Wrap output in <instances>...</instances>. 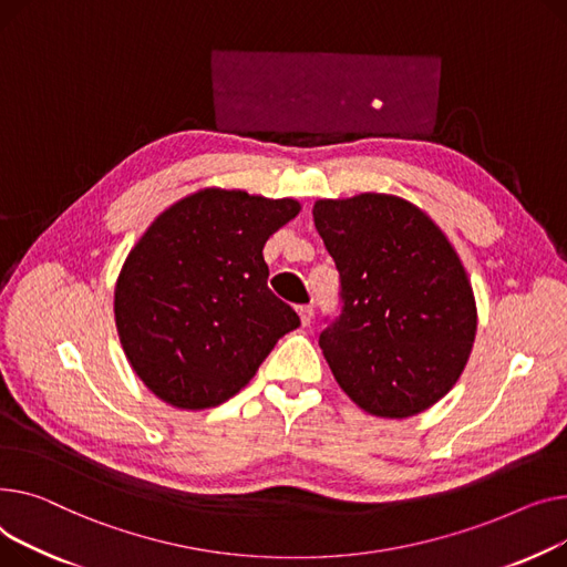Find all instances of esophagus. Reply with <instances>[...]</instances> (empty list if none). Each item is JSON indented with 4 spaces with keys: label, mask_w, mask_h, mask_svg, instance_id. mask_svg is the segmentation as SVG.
Here are the masks:
<instances>
[{
    "label": "esophagus",
    "mask_w": 567,
    "mask_h": 567,
    "mask_svg": "<svg viewBox=\"0 0 567 567\" xmlns=\"http://www.w3.org/2000/svg\"><path fill=\"white\" fill-rule=\"evenodd\" d=\"M297 313H299V320H302V324H305V327H309V324H311V320H313V307L305 305V307H299V309H297Z\"/></svg>",
    "instance_id": "esophagus-1"
}]
</instances>
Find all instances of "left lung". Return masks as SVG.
I'll list each match as a JSON object with an SVG mask.
<instances>
[{"mask_svg": "<svg viewBox=\"0 0 567 567\" xmlns=\"http://www.w3.org/2000/svg\"><path fill=\"white\" fill-rule=\"evenodd\" d=\"M320 238L341 277V313L320 348L369 414L408 419L444 398L476 337L474 290L449 238L405 198H320Z\"/></svg>", "mask_w": 567, "mask_h": 567, "instance_id": "left-lung-1", "label": "left lung"}]
</instances>
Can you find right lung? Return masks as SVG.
Listing matches in <instances>:
<instances>
[{"label": "right lung", "mask_w": 567, "mask_h": 567, "mask_svg": "<svg viewBox=\"0 0 567 567\" xmlns=\"http://www.w3.org/2000/svg\"><path fill=\"white\" fill-rule=\"evenodd\" d=\"M292 198L208 187L166 208L127 254L114 290L125 357L178 410L217 408L256 375L299 316L268 288L262 247Z\"/></svg>", "instance_id": "add662e5"}]
</instances>
